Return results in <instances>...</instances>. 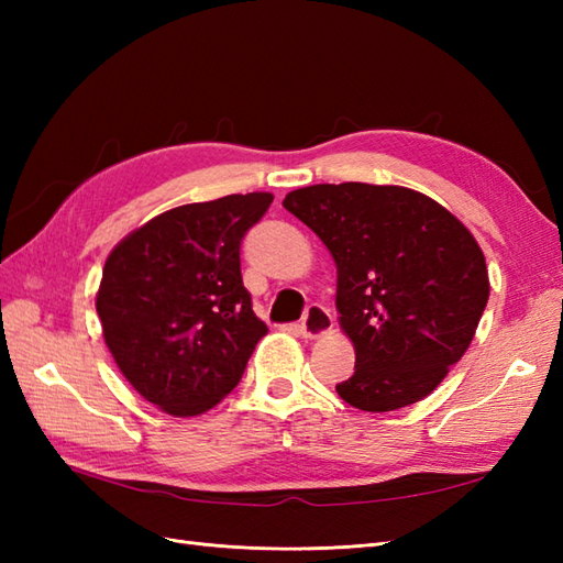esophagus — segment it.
Listing matches in <instances>:
<instances>
[{"mask_svg":"<svg viewBox=\"0 0 563 563\" xmlns=\"http://www.w3.org/2000/svg\"><path fill=\"white\" fill-rule=\"evenodd\" d=\"M331 327H333V317L329 309L321 305H309L300 321V333L305 339H319L324 336V333H329Z\"/></svg>","mask_w":563,"mask_h":563,"instance_id":"34e87169","label":"esophagus"}]
</instances>
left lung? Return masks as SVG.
<instances>
[{"instance_id": "1", "label": "left lung", "mask_w": 563, "mask_h": 563, "mask_svg": "<svg viewBox=\"0 0 563 563\" xmlns=\"http://www.w3.org/2000/svg\"><path fill=\"white\" fill-rule=\"evenodd\" d=\"M283 208L336 261L339 321L355 345L339 397L375 413L428 397L470 349L488 302L472 232L401 186L317 184L292 190Z\"/></svg>"}]
</instances>
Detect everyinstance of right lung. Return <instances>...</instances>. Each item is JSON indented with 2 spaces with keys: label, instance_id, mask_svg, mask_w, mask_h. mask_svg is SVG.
Listing matches in <instances>:
<instances>
[{
  "label": "right lung",
  "instance_id": "add662e5",
  "mask_svg": "<svg viewBox=\"0 0 563 563\" xmlns=\"http://www.w3.org/2000/svg\"><path fill=\"white\" fill-rule=\"evenodd\" d=\"M271 194L224 196L162 212L106 258L97 312L125 379L172 416L230 394L268 327L242 283L244 234Z\"/></svg>",
  "mask_w": 563,
  "mask_h": 563
}]
</instances>
